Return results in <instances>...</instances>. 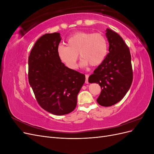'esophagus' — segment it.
<instances>
[{"mask_svg":"<svg viewBox=\"0 0 154 154\" xmlns=\"http://www.w3.org/2000/svg\"><path fill=\"white\" fill-rule=\"evenodd\" d=\"M88 76H88V74H86V75H85V79H86V80H85V83H87V84H88V83H89V82H88Z\"/></svg>","mask_w":154,"mask_h":154,"instance_id":"1","label":"esophagus"}]
</instances>
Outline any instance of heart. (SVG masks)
I'll return each instance as SVG.
<instances>
[{
  "label": "heart",
  "mask_w": 154,
  "mask_h": 154,
  "mask_svg": "<svg viewBox=\"0 0 154 154\" xmlns=\"http://www.w3.org/2000/svg\"><path fill=\"white\" fill-rule=\"evenodd\" d=\"M67 42L68 46H58L57 55L60 62L71 69L78 67V53L82 66H97L103 62L108 51L105 37L98 32L78 31L70 36Z\"/></svg>",
  "instance_id": "1"
}]
</instances>
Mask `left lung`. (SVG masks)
<instances>
[{"mask_svg":"<svg viewBox=\"0 0 154 154\" xmlns=\"http://www.w3.org/2000/svg\"><path fill=\"white\" fill-rule=\"evenodd\" d=\"M105 35L109 43V53L88 77V82L98 83L102 88L97 103L110 106L122 100L128 91L133 71L130 50L123 38L110 29H106Z\"/></svg>","mask_w":154,"mask_h":154,"instance_id":"obj_1","label":"left lung"}]
</instances>
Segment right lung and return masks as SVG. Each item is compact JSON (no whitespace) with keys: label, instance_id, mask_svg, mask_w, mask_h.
<instances>
[{"label":"right lung","instance_id":"add662e5","mask_svg":"<svg viewBox=\"0 0 154 154\" xmlns=\"http://www.w3.org/2000/svg\"><path fill=\"white\" fill-rule=\"evenodd\" d=\"M59 32L42 36L28 59V80L40 106L54 115L67 114L74 110L77 96L85 81V74L69 69L60 62L57 48Z\"/></svg>","mask_w":154,"mask_h":154}]
</instances>
